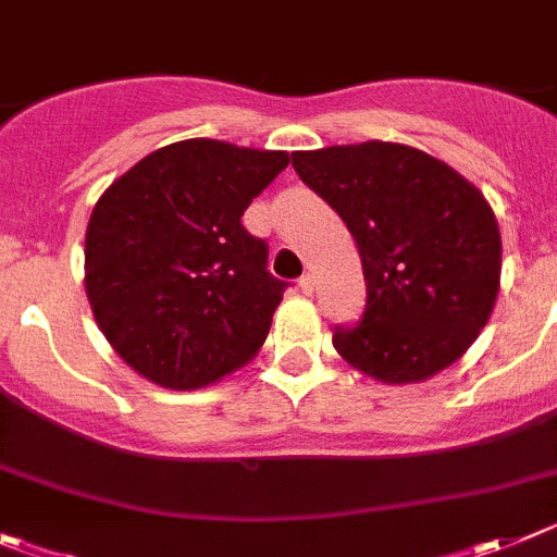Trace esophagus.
<instances>
[{
  "instance_id": "obj_1",
  "label": "esophagus",
  "mask_w": 557,
  "mask_h": 557,
  "mask_svg": "<svg viewBox=\"0 0 557 557\" xmlns=\"http://www.w3.org/2000/svg\"><path fill=\"white\" fill-rule=\"evenodd\" d=\"M298 287L304 289V295H312V293H314V275H312V273L300 275V278H298Z\"/></svg>"
}]
</instances>
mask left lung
<instances>
[{"instance_id":"obj_1","label":"left lung","mask_w":557,"mask_h":557,"mask_svg":"<svg viewBox=\"0 0 557 557\" xmlns=\"http://www.w3.org/2000/svg\"><path fill=\"white\" fill-rule=\"evenodd\" d=\"M293 168L354 234L367 309L334 348L384 384H420L461 359L499 293L497 218L456 168L403 143L295 151Z\"/></svg>"}]
</instances>
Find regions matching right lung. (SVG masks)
I'll list each match as a JSON object with an SVG mask.
<instances>
[{"mask_svg": "<svg viewBox=\"0 0 557 557\" xmlns=\"http://www.w3.org/2000/svg\"><path fill=\"white\" fill-rule=\"evenodd\" d=\"M287 165V151L193 137L101 193L85 232V293L137 375L201 389L259 354L287 284L239 218Z\"/></svg>", "mask_w": 557, "mask_h": 557, "instance_id": "add662e5", "label": "right lung"}]
</instances>
